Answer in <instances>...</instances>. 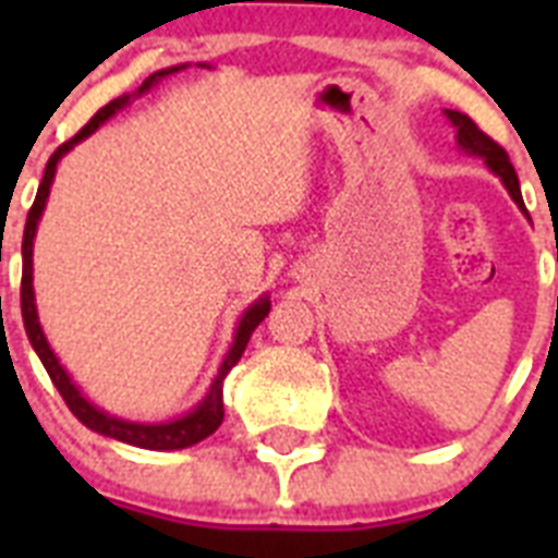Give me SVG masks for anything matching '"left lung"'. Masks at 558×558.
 <instances>
[{
    "mask_svg": "<svg viewBox=\"0 0 558 558\" xmlns=\"http://www.w3.org/2000/svg\"><path fill=\"white\" fill-rule=\"evenodd\" d=\"M446 118H449L451 126H454V138H458L460 150L466 153V156H477V159H484L486 168L493 170L495 177L501 179L504 187H507V193H510L512 199H515V205L524 210L519 177H515V168L510 165V156H507V150H504L501 144H495L489 135L481 133L475 121H472L469 116H463V112L446 109Z\"/></svg>",
    "mask_w": 558,
    "mask_h": 558,
    "instance_id": "8db88e82",
    "label": "left lung"
}]
</instances>
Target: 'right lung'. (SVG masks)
I'll return each mask as SVG.
<instances>
[{
	"instance_id": "right-lung-1",
	"label": "right lung",
	"mask_w": 558,
	"mask_h": 558,
	"mask_svg": "<svg viewBox=\"0 0 558 558\" xmlns=\"http://www.w3.org/2000/svg\"><path fill=\"white\" fill-rule=\"evenodd\" d=\"M182 69H187V63L170 65V69H161V72L150 74V77L135 89V95H121V98H116L104 109H98L95 118H92L89 124L83 126L81 133L74 135L72 142H65L57 147L54 156L48 159L43 182H39L37 187V199H34V205H31L28 219H25V234H22V260H25V269H22L20 301H22V322H25V332H28L31 348H34V353H37L43 367H46L51 381H54V388L60 390V397L65 399L69 411H72V414L77 416L86 428L104 434V437H112V440L130 442V446H138V449H150V451L187 449V446H196V442L205 440V437H210V434L217 432L219 423H222V416H226V408H222V381H226L228 371L240 362L245 344H248V339H252V332L257 330V324L269 315L271 310L269 295H260L254 304H248V310H245L240 324H236L234 341H231V348H228L217 376H214V381H210L208 393L196 402V408H191L187 414L177 416V420H165V423H135V420H124V416L109 414V411H104V408H98L95 402H89V399L83 397V390L74 385L69 371L60 365V359L54 356V350H51V344H48L46 332H43V327H39L37 301H34V236H37L39 217H43V210H46L57 165H60V159H63L65 153L72 150L74 144H81L83 138H89L92 133H98L109 118L116 116V112H121V109L130 104V98H142V95H147L156 83L170 77V74L182 72Z\"/></svg>"
}]
</instances>
